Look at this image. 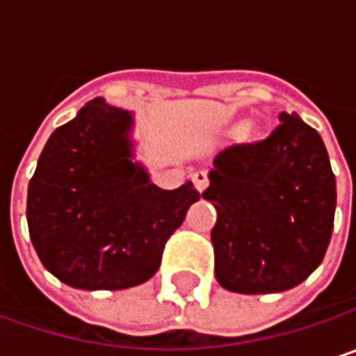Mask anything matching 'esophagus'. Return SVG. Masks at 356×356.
Returning a JSON list of instances; mask_svg holds the SVG:
<instances>
[{
  "instance_id": "1",
  "label": "esophagus",
  "mask_w": 356,
  "mask_h": 356,
  "mask_svg": "<svg viewBox=\"0 0 356 356\" xmlns=\"http://www.w3.org/2000/svg\"><path fill=\"white\" fill-rule=\"evenodd\" d=\"M191 181H193V185H195V189H197V191H204V189L208 187V183H210V179H208V173H206V171H195V173H193V177H191Z\"/></svg>"
}]
</instances>
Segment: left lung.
I'll return each mask as SVG.
<instances>
[{"label": "left lung", "mask_w": 356, "mask_h": 356, "mask_svg": "<svg viewBox=\"0 0 356 356\" xmlns=\"http://www.w3.org/2000/svg\"><path fill=\"white\" fill-rule=\"evenodd\" d=\"M204 197L216 280L235 293H280L321 264L334 229L336 179L320 134L297 113H280L268 138L225 148Z\"/></svg>", "instance_id": "1"}]
</instances>
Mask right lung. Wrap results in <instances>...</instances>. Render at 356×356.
<instances>
[{
	"label": "right lung",
	"mask_w": 356,
	"mask_h": 356,
	"mask_svg": "<svg viewBox=\"0 0 356 356\" xmlns=\"http://www.w3.org/2000/svg\"><path fill=\"white\" fill-rule=\"evenodd\" d=\"M131 117L103 99L80 108L44 144L29 183L26 218L42 266L84 291L152 278L169 237L200 191L161 189L131 163Z\"/></svg>",
	"instance_id": "obj_1"
}]
</instances>
